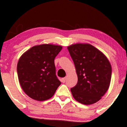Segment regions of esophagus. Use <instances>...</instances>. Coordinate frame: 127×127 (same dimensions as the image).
I'll return each instance as SVG.
<instances>
[{
	"label": "esophagus",
	"mask_w": 127,
	"mask_h": 127,
	"mask_svg": "<svg viewBox=\"0 0 127 127\" xmlns=\"http://www.w3.org/2000/svg\"><path fill=\"white\" fill-rule=\"evenodd\" d=\"M65 80H66V78H63L62 79V80H61V81H62V82L63 83H64L65 82Z\"/></svg>",
	"instance_id": "obj_1"
}]
</instances>
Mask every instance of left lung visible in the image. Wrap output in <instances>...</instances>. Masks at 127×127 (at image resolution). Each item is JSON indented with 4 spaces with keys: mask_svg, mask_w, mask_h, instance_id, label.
<instances>
[{
    "mask_svg": "<svg viewBox=\"0 0 127 127\" xmlns=\"http://www.w3.org/2000/svg\"><path fill=\"white\" fill-rule=\"evenodd\" d=\"M73 61L78 83L70 89L73 98L84 104L96 103L109 89L112 67L107 58L88 43H76L67 47Z\"/></svg>",
    "mask_w": 127,
    "mask_h": 127,
    "instance_id": "left-lung-1",
    "label": "left lung"
}]
</instances>
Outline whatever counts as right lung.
<instances>
[{
  "mask_svg": "<svg viewBox=\"0 0 127 127\" xmlns=\"http://www.w3.org/2000/svg\"><path fill=\"white\" fill-rule=\"evenodd\" d=\"M62 49L59 45H36L20 58L17 64L19 82L30 98L37 101L48 100L60 85L55 74L54 59Z\"/></svg>",
  "mask_w": 127,
  "mask_h": 127,
  "instance_id": "obj_1",
  "label": "right lung"
}]
</instances>
